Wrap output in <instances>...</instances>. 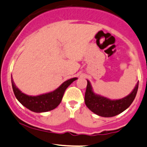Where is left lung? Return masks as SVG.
Wrapping results in <instances>:
<instances>
[{
  "label": "left lung",
  "instance_id": "left-lung-1",
  "mask_svg": "<svg viewBox=\"0 0 147 147\" xmlns=\"http://www.w3.org/2000/svg\"><path fill=\"white\" fill-rule=\"evenodd\" d=\"M139 82L130 94L120 99L111 100L94 93L91 83L87 80L84 101L88 109L96 115L105 118L113 117L125 111L133 102L137 90Z\"/></svg>",
  "mask_w": 147,
  "mask_h": 147
}]
</instances>
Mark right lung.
Returning a JSON list of instances; mask_svg holds the SVG:
<instances>
[{"label": "right lung", "instance_id": "obj_1", "mask_svg": "<svg viewBox=\"0 0 147 147\" xmlns=\"http://www.w3.org/2000/svg\"><path fill=\"white\" fill-rule=\"evenodd\" d=\"M77 80L78 78H74L66 80L53 92L38 96H29L22 93L17 87L11 75L12 89L17 99L24 107L35 113L47 112L55 109L61 103L66 89Z\"/></svg>", "mask_w": 147, "mask_h": 147}]
</instances>
